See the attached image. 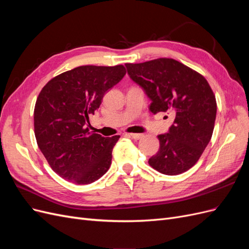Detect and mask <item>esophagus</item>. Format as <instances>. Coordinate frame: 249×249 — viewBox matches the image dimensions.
<instances>
[{
    "label": "esophagus",
    "instance_id": "esophagus-1",
    "mask_svg": "<svg viewBox=\"0 0 249 249\" xmlns=\"http://www.w3.org/2000/svg\"><path fill=\"white\" fill-rule=\"evenodd\" d=\"M126 135H127V136H129V137L135 139V140H138V139H140V138L143 137L142 134H134V133H131V134H126Z\"/></svg>",
    "mask_w": 249,
    "mask_h": 249
}]
</instances>
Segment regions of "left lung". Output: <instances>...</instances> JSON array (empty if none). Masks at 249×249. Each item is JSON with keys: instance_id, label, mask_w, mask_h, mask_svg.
<instances>
[{"instance_id": "8db88e82", "label": "left lung", "mask_w": 249, "mask_h": 249, "mask_svg": "<svg viewBox=\"0 0 249 249\" xmlns=\"http://www.w3.org/2000/svg\"><path fill=\"white\" fill-rule=\"evenodd\" d=\"M127 74L152 101L149 110L171 113L168 133L158 136L160 148L148 160L163 175L177 176L198 161L212 137L217 105L209 83L200 73L175 59L159 58L126 63Z\"/></svg>"}]
</instances>
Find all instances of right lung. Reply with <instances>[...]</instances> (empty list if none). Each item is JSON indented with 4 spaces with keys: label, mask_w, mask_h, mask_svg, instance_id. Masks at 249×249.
<instances>
[{
    "label": "right lung",
    "mask_w": 249,
    "mask_h": 249,
    "mask_svg": "<svg viewBox=\"0 0 249 249\" xmlns=\"http://www.w3.org/2000/svg\"><path fill=\"white\" fill-rule=\"evenodd\" d=\"M125 72L124 65L79 66L42 88L34 109L35 137L50 166L62 178L87 185L108 171L119 136L105 138L86 125L105 93Z\"/></svg>",
    "instance_id": "obj_1"
}]
</instances>
